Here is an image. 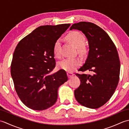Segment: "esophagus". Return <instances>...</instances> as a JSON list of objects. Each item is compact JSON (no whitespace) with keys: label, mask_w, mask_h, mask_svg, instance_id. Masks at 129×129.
I'll use <instances>...</instances> for the list:
<instances>
[{"label":"esophagus","mask_w":129,"mask_h":129,"mask_svg":"<svg viewBox=\"0 0 129 129\" xmlns=\"http://www.w3.org/2000/svg\"><path fill=\"white\" fill-rule=\"evenodd\" d=\"M67 74H68V77H69V78H72V76H73L74 75V74L73 73H67Z\"/></svg>","instance_id":"34e87169"}]
</instances>
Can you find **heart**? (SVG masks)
<instances>
[{
    "label": "heart",
    "instance_id": "1",
    "mask_svg": "<svg viewBox=\"0 0 129 129\" xmlns=\"http://www.w3.org/2000/svg\"><path fill=\"white\" fill-rule=\"evenodd\" d=\"M67 39L73 44L76 48H78L79 53L83 54L86 50L84 44L85 42V38L81 33L74 31L70 33L67 35ZM54 56L57 58L61 57L60 53V40H57L54 44L53 48ZM81 64V60L78 57L75 58H67L58 63V67L60 69L64 70L68 72H72L75 68Z\"/></svg>",
    "mask_w": 129,
    "mask_h": 129
}]
</instances>
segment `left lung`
Listing matches in <instances>:
<instances>
[{"mask_svg": "<svg viewBox=\"0 0 129 129\" xmlns=\"http://www.w3.org/2000/svg\"><path fill=\"white\" fill-rule=\"evenodd\" d=\"M77 29L85 35L89 51L85 63L79 71H90L92 74H76L80 85L75 90L78 102L84 106L97 109L111 98L119 80L120 62L115 45L109 35L96 24L81 21L70 30Z\"/></svg>", "mask_w": 129, "mask_h": 129, "instance_id": "8db88e82", "label": "left lung"}]
</instances>
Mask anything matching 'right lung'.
Wrapping results in <instances>:
<instances>
[{"mask_svg": "<svg viewBox=\"0 0 129 129\" xmlns=\"http://www.w3.org/2000/svg\"><path fill=\"white\" fill-rule=\"evenodd\" d=\"M70 24L40 26L18 44L11 64L15 91L22 103L34 110L53 106L59 87L68 80L65 70L49 74L55 67L53 48Z\"/></svg>", "mask_w": 129, "mask_h": 129, "instance_id": "add662e5", "label": "right lung"}]
</instances>
